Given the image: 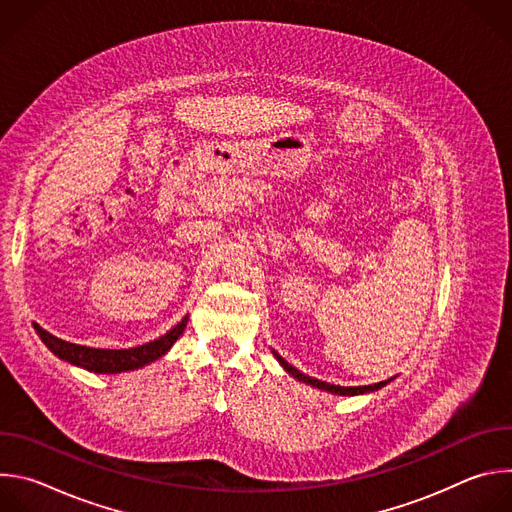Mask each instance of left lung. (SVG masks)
I'll use <instances>...</instances> for the list:
<instances>
[{"label":"left lung","mask_w":512,"mask_h":512,"mask_svg":"<svg viewBox=\"0 0 512 512\" xmlns=\"http://www.w3.org/2000/svg\"><path fill=\"white\" fill-rule=\"evenodd\" d=\"M273 354H275V358L281 362V367H283L289 375H294L298 381H304V383H308V385H312V387H318V389H324V391H330V393H336V395L371 393V391H377V389H381V387L387 385V381H381V383H375V385H364V387H338V385H330V383H324V381H318V379H314V377H308V375L300 373L296 367H291L289 362H285L277 352H273Z\"/></svg>","instance_id":"8db88e82"}]
</instances>
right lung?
Masks as SVG:
<instances>
[{"mask_svg": "<svg viewBox=\"0 0 512 512\" xmlns=\"http://www.w3.org/2000/svg\"><path fill=\"white\" fill-rule=\"evenodd\" d=\"M188 318H184L182 322H178L170 332H166L164 336H160L154 342L141 344L135 348H125V350H105V348H89V346H81V344H72V342H64L56 336H52L50 332L42 330L38 324H34L38 336L42 338V342L62 360L77 364V367H83L91 373H123V371H133L143 367V364H150L156 358H160L162 354H166L170 350V346L180 338V334L186 328Z\"/></svg>", "mask_w": 512, "mask_h": 512, "instance_id": "right-lung-1", "label": "right lung"}]
</instances>
